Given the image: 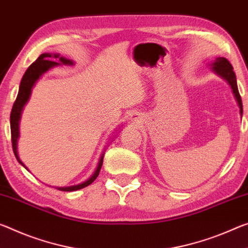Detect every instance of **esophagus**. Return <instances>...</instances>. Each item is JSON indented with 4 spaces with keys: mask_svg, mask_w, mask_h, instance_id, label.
I'll return each instance as SVG.
<instances>
[{
    "mask_svg": "<svg viewBox=\"0 0 248 248\" xmlns=\"http://www.w3.org/2000/svg\"><path fill=\"white\" fill-rule=\"evenodd\" d=\"M129 119H130V121L132 124H139V120H140V116L138 115V113H131L130 117H129Z\"/></svg>",
    "mask_w": 248,
    "mask_h": 248,
    "instance_id": "esophagus-1",
    "label": "esophagus"
}]
</instances>
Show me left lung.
Wrapping results in <instances>:
<instances>
[{
    "label": "left lung",
    "mask_w": 248,
    "mask_h": 248,
    "mask_svg": "<svg viewBox=\"0 0 248 248\" xmlns=\"http://www.w3.org/2000/svg\"><path fill=\"white\" fill-rule=\"evenodd\" d=\"M211 66L212 72L217 75L221 78H223L227 84L231 86L232 93L235 97V100L239 107V115L241 117L243 116V104H242V98L238 93L237 88V81H236V76H235V73L233 72V66L230 64V62L224 57H217L215 58V61L209 64Z\"/></svg>",
    "instance_id": "8db88e82"
}]
</instances>
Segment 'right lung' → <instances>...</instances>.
<instances>
[{
	"instance_id": "add662e5",
	"label": "right lung",
	"mask_w": 248,
	"mask_h": 248,
	"mask_svg": "<svg viewBox=\"0 0 248 248\" xmlns=\"http://www.w3.org/2000/svg\"><path fill=\"white\" fill-rule=\"evenodd\" d=\"M62 65L74 66L75 62L72 60H68V58H66L64 56H61L60 54H52V53L42 54L41 56H39L37 60L26 69L25 74L23 75L21 84H19V89H18L16 100H15L13 108H12L11 117H10L11 137H12V147H13L15 158H16V160L18 161V163L24 167L27 171L30 170L27 169L25 164L22 162V160L19 159V155L17 152V141L19 138V121H21L23 109H24L27 101L30 100L31 95H32V89L39 78H41L46 72H48L49 69L57 67V66H62ZM105 151L103 152V155H100L95 172H93L89 179L86 180L85 182L75 184V186H56L57 190L65 191V192H73V191L80 190V188H84L86 186H88L89 184H92L93 181L96 180V178L100 172L101 166H103Z\"/></svg>"
}]
</instances>
